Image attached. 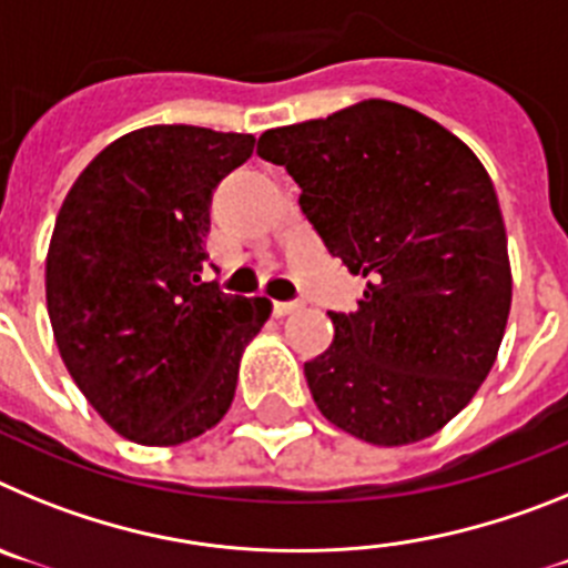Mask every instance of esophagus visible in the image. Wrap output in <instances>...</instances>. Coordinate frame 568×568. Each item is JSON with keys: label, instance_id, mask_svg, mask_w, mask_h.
<instances>
[{"label": "esophagus", "instance_id": "obj_1", "mask_svg": "<svg viewBox=\"0 0 568 568\" xmlns=\"http://www.w3.org/2000/svg\"><path fill=\"white\" fill-rule=\"evenodd\" d=\"M298 307H301L298 301H273V313L275 315H290V313H295Z\"/></svg>", "mask_w": 568, "mask_h": 568}]
</instances>
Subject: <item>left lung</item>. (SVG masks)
I'll list each match as a JSON object with an SVG mask.
<instances>
[{
  "mask_svg": "<svg viewBox=\"0 0 568 568\" xmlns=\"http://www.w3.org/2000/svg\"><path fill=\"white\" fill-rule=\"evenodd\" d=\"M258 155L287 168L324 247L366 281L304 364L321 415L375 446L435 435L486 381L511 307L504 215L478 155L386 99L267 130Z\"/></svg>",
  "mask_w": 568,
  "mask_h": 568,
  "instance_id": "1",
  "label": "left lung"
}]
</instances>
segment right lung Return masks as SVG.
Listing matches in <instances>:
<instances>
[{
    "label": "right lung",
    "instance_id": "1",
    "mask_svg": "<svg viewBox=\"0 0 568 568\" xmlns=\"http://www.w3.org/2000/svg\"><path fill=\"white\" fill-rule=\"evenodd\" d=\"M250 133L153 124L115 139L64 195L44 295L59 355L90 406L142 446H179L227 415L267 298L202 281L210 202Z\"/></svg>",
    "mask_w": 568,
    "mask_h": 568
}]
</instances>
